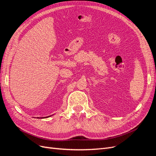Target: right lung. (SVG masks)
I'll use <instances>...</instances> for the list:
<instances>
[{"mask_svg":"<svg viewBox=\"0 0 156 156\" xmlns=\"http://www.w3.org/2000/svg\"><path fill=\"white\" fill-rule=\"evenodd\" d=\"M51 116H46V117H40V118H37V119H45V118H48Z\"/></svg>","mask_w":156,"mask_h":156,"instance_id":"1","label":"right lung"}]
</instances>
